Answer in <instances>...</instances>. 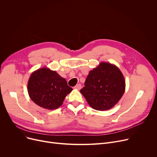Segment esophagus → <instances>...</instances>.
Masks as SVG:
<instances>
[{"label": "esophagus", "instance_id": "obj_1", "mask_svg": "<svg viewBox=\"0 0 157 157\" xmlns=\"http://www.w3.org/2000/svg\"><path fill=\"white\" fill-rule=\"evenodd\" d=\"M81 88V84H78L74 87V89H76V90H80Z\"/></svg>", "mask_w": 157, "mask_h": 157}]
</instances>
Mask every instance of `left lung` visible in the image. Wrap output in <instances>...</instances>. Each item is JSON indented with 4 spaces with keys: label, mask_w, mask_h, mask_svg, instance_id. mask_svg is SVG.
I'll use <instances>...</instances> for the list:
<instances>
[{
    "label": "left lung",
    "mask_w": 157,
    "mask_h": 157,
    "mask_svg": "<svg viewBox=\"0 0 157 157\" xmlns=\"http://www.w3.org/2000/svg\"><path fill=\"white\" fill-rule=\"evenodd\" d=\"M125 90V81L119 68L110 63L101 62L90 71L80 92L93 109L105 111L118 102Z\"/></svg>",
    "instance_id": "1"
}]
</instances>
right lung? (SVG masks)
I'll return each instance as SVG.
<instances>
[{"label":"right lung","instance_id":"obj_1","mask_svg":"<svg viewBox=\"0 0 157 157\" xmlns=\"http://www.w3.org/2000/svg\"><path fill=\"white\" fill-rule=\"evenodd\" d=\"M27 90L34 103L44 109L53 110L62 105L65 97L72 88L56 71L43 67L31 74Z\"/></svg>","mask_w":157,"mask_h":157}]
</instances>
